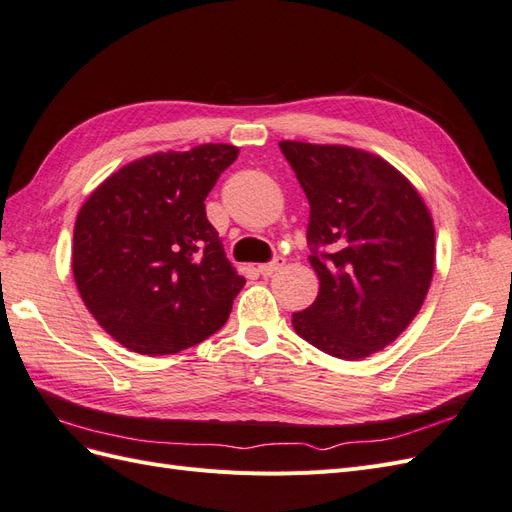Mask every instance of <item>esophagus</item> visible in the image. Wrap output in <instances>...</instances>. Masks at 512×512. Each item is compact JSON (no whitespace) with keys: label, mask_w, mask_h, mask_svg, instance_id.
<instances>
[{"label":"esophagus","mask_w":512,"mask_h":512,"mask_svg":"<svg viewBox=\"0 0 512 512\" xmlns=\"http://www.w3.org/2000/svg\"><path fill=\"white\" fill-rule=\"evenodd\" d=\"M284 262H286V260H284L282 256H275L271 262H265V265H258V273L265 275V277H267V275H273L275 271H280V269L284 267Z\"/></svg>","instance_id":"esophagus-1"}]
</instances>
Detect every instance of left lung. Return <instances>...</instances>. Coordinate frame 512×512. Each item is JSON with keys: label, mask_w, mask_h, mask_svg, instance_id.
I'll list each match as a JSON object with an SVG mask.
<instances>
[{"label": "left lung", "mask_w": 512, "mask_h": 512, "mask_svg": "<svg viewBox=\"0 0 512 512\" xmlns=\"http://www.w3.org/2000/svg\"><path fill=\"white\" fill-rule=\"evenodd\" d=\"M280 149L309 200V265L320 280L292 327L337 359H363L393 344L427 297L436 267L431 213L376 153L301 141Z\"/></svg>", "instance_id": "obj_1"}]
</instances>
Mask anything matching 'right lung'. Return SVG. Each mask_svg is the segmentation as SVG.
I'll list each match as a JSON object with an SVG mask.
<instances>
[{
    "label": "right lung",
    "instance_id": "obj_1",
    "mask_svg": "<svg viewBox=\"0 0 512 512\" xmlns=\"http://www.w3.org/2000/svg\"><path fill=\"white\" fill-rule=\"evenodd\" d=\"M237 156L220 143L153 153L85 200L74 224V282L121 346L175 354L224 327L245 280L207 220L205 198Z\"/></svg>",
    "mask_w": 512,
    "mask_h": 512
}]
</instances>
